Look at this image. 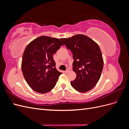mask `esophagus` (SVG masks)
<instances>
[{"instance_id": "obj_1", "label": "esophagus", "mask_w": 129, "mask_h": 129, "mask_svg": "<svg viewBox=\"0 0 129 129\" xmlns=\"http://www.w3.org/2000/svg\"><path fill=\"white\" fill-rule=\"evenodd\" d=\"M69 70H67V71H64V73H69Z\"/></svg>"}]
</instances>
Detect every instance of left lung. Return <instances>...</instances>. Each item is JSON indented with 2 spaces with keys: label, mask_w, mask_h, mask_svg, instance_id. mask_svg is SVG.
Segmentation results:
<instances>
[{
  "label": "left lung",
  "mask_w": 129,
  "mask_h": 129,
  "mask_svg": "<svg viewBox=\"0 0 129 129\" xmlns=\"http://www.w3.org/2000/svg\"><path fill=\"white\" fill-rule=\"evenodd\" d=\"M60 39L73 53V71L76 74V77L71 82L72 87L81 92L90 90L99 81L103 68L104 62L99 46L83 34Z\"/></svg>",
  "instance_id": "obj_1"
}]
</instances>
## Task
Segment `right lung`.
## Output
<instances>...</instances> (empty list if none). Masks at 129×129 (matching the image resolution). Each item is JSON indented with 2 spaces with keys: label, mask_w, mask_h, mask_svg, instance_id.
I'll return each instance as SVG.
<instances>
[{
  "label": "right lung",
  "mask_w": 129,
  "mask_h": 129,
  "mask_svg": "<svg viewBox=\"0 0 129 129\" xmlns=\"http://www.w3.org/2000/svg\"><path fill=\"white\" fill-rule=\"evenodd\" d=\"M62 45L58 39L41 36L26 46L21 69L27 84L34 91L45 93L55 86L62 73L56 69L53 55Z\"/></svg>",
  "instance_id": "right-lung-1"
}]
</instances>
